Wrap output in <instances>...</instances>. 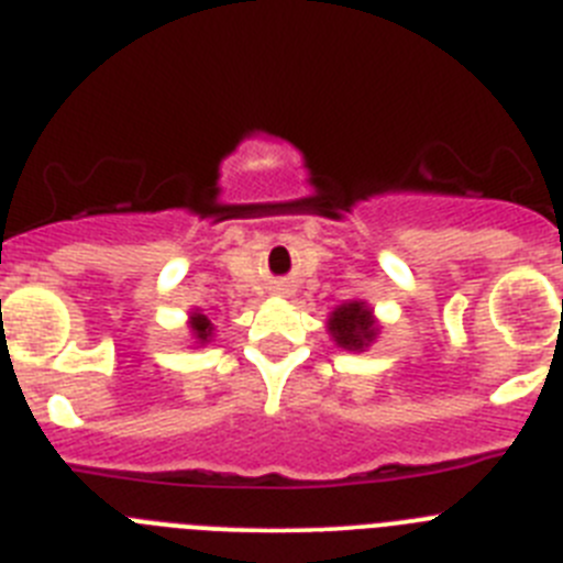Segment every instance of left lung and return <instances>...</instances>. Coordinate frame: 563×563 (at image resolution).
I'll return each mask as SVG.
<instances>
[{
  "instance_id": "obj_1",
  "label": "left lung",
  "mask_w": 563,
  "mask_h": 563,
  "mask_svg": "<svg viewBox=\"0 0 563 563\" xmlns=\"http://www.w3.org/2000/svg\"><path fill=\"white\" fill-rule=\"evenodd\" d=\"M325 328L333 344L351 353H364L382 333V322L364 300H347L333 308Z\"/></svg>"
}]
</instances>
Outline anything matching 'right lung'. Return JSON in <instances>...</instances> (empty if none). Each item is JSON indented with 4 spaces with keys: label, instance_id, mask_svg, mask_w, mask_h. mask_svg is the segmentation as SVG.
I'll return each mask as SVG.
<instances>
[{
    "label": "right lung",
    "instance_id": "obj_1",
    "mask_svg": "<svg viewBox=\"0 0 563 563\" xmlns=\"http://www.w3.org/2000/svg\"><path fill=\"white\" fill-rule=\"evenodd\" d=\"M187 328H190V336L196 339L199 347H205V344L212 342V331H216V328H212V322L207 319V313H201V308H194V311H190V317H187Z\"/></svg>",
    "mask_w": 563,
    "mask_h": 563
}]
</instances>
